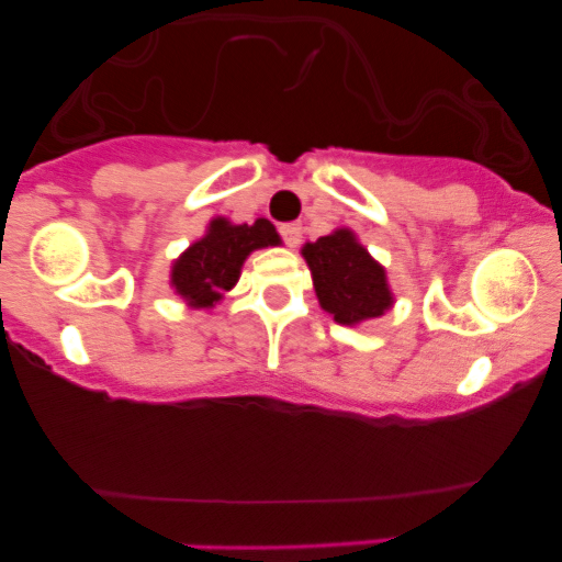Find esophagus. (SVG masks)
Wrapping results in <instances>:
<instances>
[{
  "label": "esophagus",
  "mask_w": 562,
  "mask_h": 562,
  "mask_svg": "<svg viewBox=\"0 0 562 562\" xmlns=\"http://www.w3.org/2000/svg\"><path fill=\"white\" fill-rule=\"evenodd\" d=\"M280 236L288 247H296L302 241V225L299 223H285L280 225Z\"/></svg>",
  "instance_id": "1"
}]
</instances>
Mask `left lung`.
Instances as JSON below:
<instances>
[{"mask_svg": "<svg viewBox=\"0 0 562 562\" xmlns=\"http://www.w3.org/2000/svg\"><path fill=\"white\" fill-rule=\"evenodd\" d=\"M313 271L317 302L342 326L381 317L394 304L386 269L359 245L353 231L339 228L302 247Z\"/></svg>", "mask_w": 562, "mask_h": 562, "instance_id": "1", "label": "left lung"}]
</instances>
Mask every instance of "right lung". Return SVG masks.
<instances>
[{
	"label": "right lung",
	"mask_w": 562,
	"mask_h": 562,
	"mask_svg": "<svg viewBox=\"0 0 562 562\" xmlns=\"http://www.w3.org/2000/svg\"><path fill=\"white\" fill-rule=\"evenodd\" d=\"M277 245L280 234L269 220L260 217L252 225H234L225 217H217L209 223L203 239L187 247L173 260L171 285L190 307L209 310L239 282L249 252Z\"/></svg>",
	"instance_id": "add662e5"
}]
</instances>
